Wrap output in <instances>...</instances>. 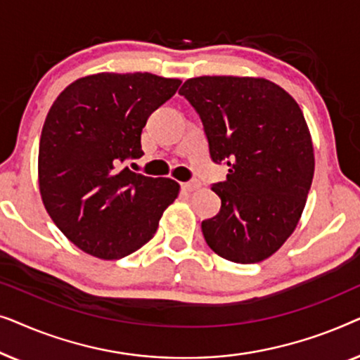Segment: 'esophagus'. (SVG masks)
Returning <instances> with one entry per match:
<instances>
[{
    "mask_svg": "<svg viewBox=\"0 0 360 360\" xmlns=\"http://www.w3.org/2000/svg\"><path fill=\"white\" fill-rule=\"evenodd\" d=\"M181 188L186 191H193L196 188H200V181L198 180H190V181H184L181 184Z\"/></svg>",
    "mask_w": 360,
    "mask_h": 360,
    "instance_id": "34e87169",
    "label": "esophagus"
}]
</instances>
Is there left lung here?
<instances>
[{"instance_id": "8db88e82", "label": "left lung", "mask_w": 360, "mask_h": 360, "mask_svg": "<svg viewBox=\"0 0 360 360\" xmlns=\"http://www.w3.org/2000/svg\"><path fill=\"white\" fill-rule=\"evenodd\" d=\"M198 112L214 164L221 210L201 223L206 244L231 262L255 264L297 228L314 174L311 136L298 103L265 78L196 77L180 88Z\"/></svg>"}]
</instances>
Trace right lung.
<instances>
[{
    "mask_svg": "<svg viewBox=\"0 0 360 360\" xmlns=\"http://www.w3.org/2000/svg\"><path fill=\"white\" fill-rule=\"evenodd\" d=\"M180 83L141 72L96 73L53 101L39 142V188L49 216L83 252L106 260L136 252L179 196L172 179L121 165L144 155L142 127Z\"/></svg>",
    "mask_w": 360,
    "mask_h": 360,
    "instance_id": "add662e5",
    "label": "right lung"
}]
</instances>
